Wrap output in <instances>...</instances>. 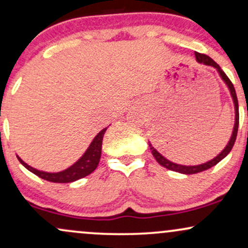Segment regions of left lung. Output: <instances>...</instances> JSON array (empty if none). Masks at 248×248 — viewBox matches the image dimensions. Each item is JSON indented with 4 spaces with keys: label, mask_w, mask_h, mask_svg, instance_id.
Returning a JSON list of instances; mask_svg holds the SVG:
<instances>
[{
    "label": "left lung",
    "mask_w": 248,
    "mask_h": 248,
    "mask_svg": "<svg viewBox=\"0 0 248 248\" xmlns=\"http://www.w3.org/2000/svg\"><path fill=\"white\" fill-rule=\"evenodd\" d=\"M195 55H196V61H197L198 62H201V64H204V65H207V66H213L215 69H217L219 76L221 77V79H223L225 84H226V86L229 87L230 93H231V96L233 99V104H234V109H235V119H234V120L235 121H234V127H233V132H232L231 139H230L229 143L226 144V147H225L223 149V152H221L220 154H218V155L216 156L215 158H212L211 161L206 162V163H203V164H198V166H182V164L173 163V162L167 160L164 156H162L161 154L158 153L157 150H156L155 148L152 146V143L149 142V148H150V150H152V154L154 155V157H155V160L157 161L162 167L167 168V169H169V170H172V171L186 173V175H191V173H197V172L205 171V170L210 169V168H212L213 166H216V164L219 163V162L223 160L224 157H226V156L230 154V152H231L233 144H234V142H235V139H237L238 127H239L238 98H237V93H235L234 86H233L231 80L229 79V77L225 75V72L220 69V66H219L217 62L213 61V59L210 58L209 56L203 55V53H198V52H196Z\"/></svg>",
    "instance_id": "1"
}]
</instances>
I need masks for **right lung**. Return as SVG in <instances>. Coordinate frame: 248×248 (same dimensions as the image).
Masks as SVG:
<instances>
[{
  "mask_svg": "<svg viewBox=\"0 0 248 248\" xmlns=\"http://www.w3.org/2000/svg\"><path fill=\"white\" fill-rule=\"evenodd\" d=\"M107 128H104L101 132H99L98 135H96L95 138L93 139V141L91 142L90 147L87 148V150L84 153V155H82L73 166L62 170V171H41V170H37L35 168L28 166V164L25 163L23 160H21L18 156H17V158H18V161L21 162L29 171L35 173L38 177L45 179V181L53 182V183H71V182H75L82 177H86L87 175L92 173L96 169L99 161H100L102 139H104V134Z\"/></svg>",
  "mask_w": 248,
  "mask_h": 248,
  "instance_id": "right-lung-1",
  "label": "right lung"
}]
</instances>
